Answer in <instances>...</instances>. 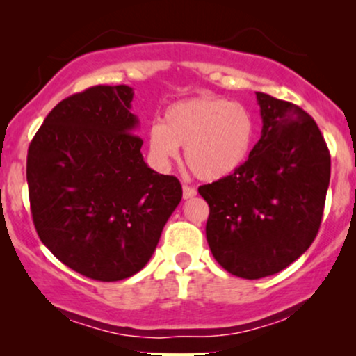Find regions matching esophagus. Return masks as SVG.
I'll list each match as a JSON object with an SVG mask.
<instances>
[{
    "label": "esophagus",
    "instance_id": "1",
    "mask_svg": "<svg viewBox=\"0 0 356 356\" xmlns=\"http://www.w3.org/2000/svg\"><path fill=\"white\" fill-rule=\"evenodd\" d=\"M182 192H184V199H192L197 195V191H195L194 187H189V186H184Z\"/></svg>",
    "mask_w": 356,
    "mask_h": 356
}]
</instances>
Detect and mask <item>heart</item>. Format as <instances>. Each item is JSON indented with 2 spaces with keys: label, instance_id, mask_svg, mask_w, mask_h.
<instances>
[{
  "label": "heart",
  "instance_id": "heart-1",
  "mask_svg": "<svg viewBox=\"0 0 356 356\" xmlns=\"http://www.w3.org/2000/svg\"><path fill=\"white\" fill-rule=\"evenodd\" d=\"M254 117L243 104L220 97H192L169 105L164 122L149 129L154 162L167 169L184 157L195 177L214 182L229 177L248 161L254 142Z\"/></svg>",
  "mask_w": 356,
  "mask_h": 356
}]
</instances>
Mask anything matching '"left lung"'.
Listing matches in <instances>:
<instances>
[{
  "instance_id": "8db88e82",
  "label": "left lung",
  "mask_w": 356,
  "mask_h": 356,
  "mask_svg": "<svg viewBox=\"0 0 356 356\" xmlns=\"http://www.w3.org/2000/svg\"><path fill=\"white\" fill-rule=\"evenodd\" d=\"M256 99L263 130L248 161L199 187L211 209L212 256L244 280L276 275L312 246L332 167L325 138L303 108L263 92Z\"/></svg>"
}]
</instances>
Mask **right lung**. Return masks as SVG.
<instances>
[{
    "mask_svg": "<svg viewBox=\"0 0 356 356\" xmlns=\"http://www.w3.org/2000/svg\"><path fill=\"white\" fill-rule=\"evenodd\" d=\"M132 99L127 85L75 93L48 113L28 149L36 232L61 263L92 280L140 271L182 199L174 175L144 162Z\"/></svg>",
    "mask_w": 356,
    "mask_h": 356,
    "instance_id": "add662e5",
    "label": "right lung"
}]
</instances>
